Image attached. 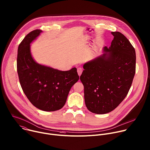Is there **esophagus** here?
I'll return each instance as SVG.
<instances>
[{"instance_id":"esophagus-1","label":"esophagus","mask_w":150,"mask_h":150,"mask_svg":"<svg viewBox=\"0 0 150 150\" xmlns=\"http://www.w3.org/2000/svg\"><path fill=\"white\" fill-rule=\"evenodd\" d=\"M83 70L81 68H78V69H77V72H78V74L79 76H80L81 74H82V72Z\"/></svg>"}]
</instances>
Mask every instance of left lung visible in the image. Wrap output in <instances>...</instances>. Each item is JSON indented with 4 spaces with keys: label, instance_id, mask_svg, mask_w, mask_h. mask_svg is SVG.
I'll return each mask as SVG.
<instances>
[{
    "label": "left lung",
    "instance_id": "obj_1",
    "mask_svg": "<svg viewBox=\"0 0 150 150\" xmlns=\"http://www.w3.org/2000/svg\"><path fill=\"white\" fill-rule=\"evenodd\" d=\"M111 46L88 62L80 79L84 86L86 107L92 113L104 114L115 109L127 95L135 73L136 55L128 39L112 32Z\"/></svg>",
    "mask_w": 150,
    "mask_h": 150
}]
</instances>
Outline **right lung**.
<instances>
[{
  "label": "right lung",
  "mask_w": 150,
  "mask_h": 150,
  "mask_svg": "<svg viewBox=\"0 0 150 150\" xmlns=\"http://www.w3.org/2000/svg\"><path fill=\"white\" fill-rule=\"evenodd\" d=\"M42 32H30L19 44L17 71L22 90L32 105L42 111H55L64 106L71 87L79 77L76 68L61 71L34 61L30 44Z\"/></svg>",
  "instance_id": "obj_1"
}]
</instances>
